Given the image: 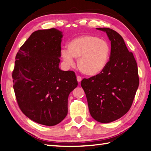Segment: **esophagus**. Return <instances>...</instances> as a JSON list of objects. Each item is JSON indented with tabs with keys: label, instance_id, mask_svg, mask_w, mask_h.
I'll list each match as a JSON object with an SVG mask.
<instances>
[{
	"label": "esophagus",
	"instance_id": "esophagus-1",
	"mask_svg": "<svg viewBox=\"0 0 151 151\" xmlns=\"http://www.w3.org/2000/svg\"><path fill=\"white\" fill-rule=\"evenodd\" d=\"M76 79H77V81H78V82H80L82 81V77L81 76H77V77H76Z\"/></svg>",
	"mask_w": 151,
	"mask_h": 151
}]
</instances>
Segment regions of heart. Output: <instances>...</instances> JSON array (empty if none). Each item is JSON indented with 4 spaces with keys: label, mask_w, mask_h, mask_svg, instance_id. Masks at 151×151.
Wrapping results in <instances>:
<instances>
[{
    "label": "heart",
    "mask_w": 151,
    "mask_h": 151,
    "mask_svg": "<svg viewBox=\"0 0 151 151\" xmlns=\"http://www.w3.org/2000/svg\"><path fill=\"white\" fill-rule=\"evenodd\" d=\"M68 51L62 50L61 56L69 65L78 58L77 65L83 74L93 76L102 72L109 61L111 47L106 39L92 35H82L71 40Z\"/></svg>",
    "instance_id": "b5f03b06"
}]
</instances>
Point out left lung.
<instances>
[{"instance_id":"1","label":"left lung","mask_w":151,"mask_h":151,"mask_svg":"<svg viewBox=\"0 0 151 151\" xmlns=\"http://www.w3.org/2000/svg\"><path fill=\"white\" fill-rule=\"evenodd\" d=\"M111 51L107 67L99 75L83 78L81 86L87 97L89 113L100 123H109L127 113L139 86L137 64L120 34L107 27Z\"/></svg>"}]
</instances>
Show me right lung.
Masks as SVG:
<instances>
[{"label":"right lung","mask_w":151,"mask_h":151,"mask_svg":"<svg viewBox=\"0 0 151 151\" xmlns=\"http://www.w3.org/2000/svg\"><path fill=\"white\" fill-rule=\"evenodd\" d=\"M62 37L55 28L35 31L20 47L12 73L20 110L47 126L67 116L69 94L78 86L75 72L59 68Z\"/></svg>","instance_id":"right-lung-1"}]
</instances>
